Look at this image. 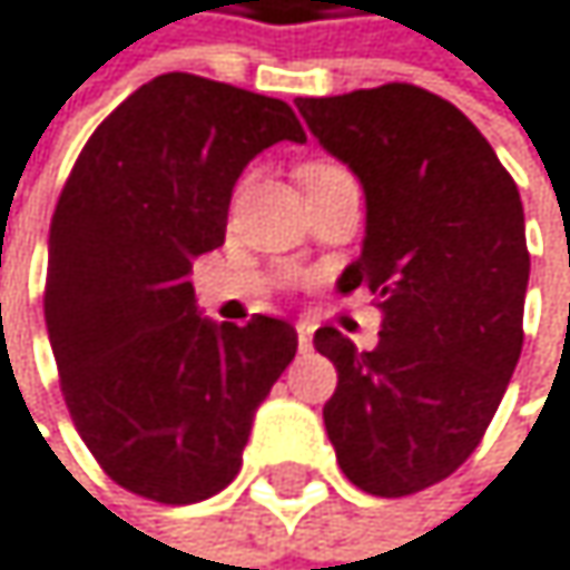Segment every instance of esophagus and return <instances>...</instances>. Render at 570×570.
<instances>
[{
    "instance_id": "1",
    "label": "esophagus",
    "mask_w": 570,
    "mask_h": 570,
    "mask_svg": "<svg viewBox=\"0 0 570 570\" xmlns=\"http://www.w3.org/2000/svg\"><path fill=\"white\" fill-rule=\"evenodd\" d=\"M295 332H298V348H308V345H312V332H315V325H312V322H298V325H295Z\"/></svg>"
}]
</instances>
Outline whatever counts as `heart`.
I'll list each match as a JSON object with an SVG mask.
<instances>
[{
    "label": "heart",
    "instance_id": "b5f03b06",
    "mask_svg": "<svg viewBox=\"0 0 570 570\" xmlns=\"http://www.w3.org/2000/svg\"><path fill=\"white\" fill-rule=\"evenodd\" d=\"M312 167H325V164H308V167H302V170H312Z\"/></svg>",
    "mask_w": 570,
    "mask_h": 570
}]
</instances>
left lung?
Masks as SVG:
<instances>
[{
    "label": "left lung",
    "mask_w": 570,
    "mask_h": 570,
    "mask_svg": "<svg viewBox=\"0 0 570 570\" xmlns=\"http://www.w3.org/2000/svg\"><path fill=\"white\" fill-rule=\"evenodd\" d=\"M318 144L366 190L363 255L338 292L383 308L373 352L315 332L338 383L322 410L342 473L406 497L446 480L483 440L524 345L531 255L514 177L443 97L386 83L298 97Z\"/></svg>",
    "instance_id": "8db88e82"
}]
</instances>
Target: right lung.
I'll list each match as a JSON object with an SVG mask.
<instances>
[{
    "label": "right lung",
    "instance_id": "right-lung-1",
    "mask_svg": "<svg viewBox=\"0 0 570 570\" xmlns=\"http://www.w3.org/2000/svg\"><path fill=\"white\" fill-rule=\"evenodd\" d=\"M278 140L305 144L288 104L164 73L94 130L59 194L42 308L62 400L104 473L147 501L225 490L295 360L288 322L218 325L190 285L225 245L235 180Z\"/></svg>",
    "mask_w": 570,
    "mask_h": 570
}]
</instances>
